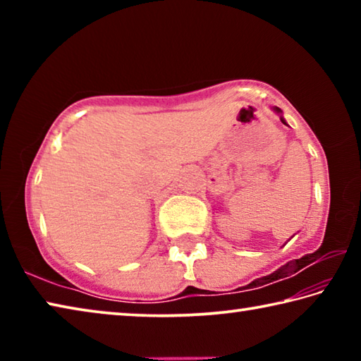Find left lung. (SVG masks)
Wrapping results in <instances>:
<instances>
[{
	"mask_svg": "<svg viewBox=\"0 0 361 361\" xmlns=\"http://www.w3.org/2000/svg\"><path fill=\"white\" fill-rule=\"evenodd\" d=\"M277 109V111H280V109L279 108H276ZM282 122H283V124H285V121H283V118H282Z\"/></svg>",
	"mask_w": 361,
	"mask_h": 361,
	"instance_id": "8db88e82",
	"label": "left lung"
}]
</instances>
